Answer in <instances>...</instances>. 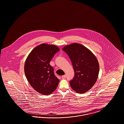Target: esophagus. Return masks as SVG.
Instances as JSON below:
<instances>
[{
    "label": "esophagus",
    "instance_id": "esophagus-1",
    "mask_svg": "<svg viewBox=\"0 0 124 124\" xmlns=\"http://www.w3.org/2000/svg\"><path fill=\"white\" fill-rule=\"evenodd\" d=\"M66 78V75H63L62 76V79H65Z\"/></svg>",
    "mask_w": 124,
    "mask_h": 124
}]
</instances>
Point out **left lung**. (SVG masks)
I'll return each instance as SVG.
<instances>
[{"mask_svg": "<svg viewBox=\"0 0 124 124\" xmlns=\"http://www.w3.org/2000/svg\"><path fill=\"white\" fill-rule=\"evenodd\" d=\"M62 50L71 59L75 72L70 81L71 87L78 93H84L96 82L100 70L98 61L93 53L82 45L74 43Z\"/></svg>", "mask_w": 124, "mask_h": 124, "instance_id": "obj_1", "label": "left lung"}]
</instances>
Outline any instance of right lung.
Listing matches in <instances>:
<instances>
[{"mask_svg":"<svg viewBox=\"0 0 124 124\" xmlns=\"http://www.w3.org/2000/svg\"><path fill=\"white\" fill-rule=\"evenodd\" d=\"M59 51L53 45L42 44L34 48L25 60L24 70L30 85L43 95L52 93L58 86L59 80L55 76L50 62Z\"/></svg>","mask_w":124,"mask_h":124,"instance_id":"add662e5","label":"right lung"}]
</instances>
